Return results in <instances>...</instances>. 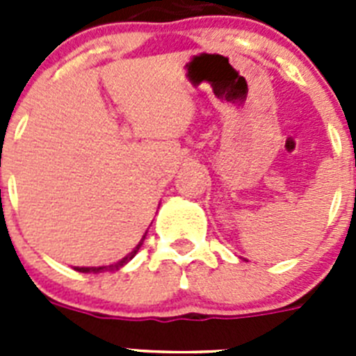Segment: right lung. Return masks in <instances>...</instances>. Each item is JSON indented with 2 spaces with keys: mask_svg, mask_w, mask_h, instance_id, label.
Masks as SVG:
<instances>
[{
  "mask_svg": "<svg viewBox=\"0 0 356 356\" xmlns=\"http://www.w3.org/2000/svg\"><path fill=\"white\" fill-rule=\"evenodd\" d=\"M146 234H147V232H146ZM144 238H146V235H144V237L140 238V242H139V244H137V246L134 248V251H131V253H128L127 257L119 260V262L110 264V266H99V267H74V269H76L78 273H94V275H97V273H103V271H118V269H121V267L127 266V264L130 262L131 259H134L135 254H137V251H139L140 246H143Z\"/></svg>",
  "mask_w": 356,
  "mask_h": 356,
  "instance_id": "obj_1",
  "label": "right lung"
}]
</instances>
